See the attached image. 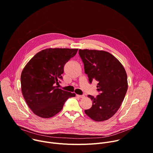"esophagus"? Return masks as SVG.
Listing matches in <instances>:
<instances>
[{
	"label": "esophagus",
	"instance_id": "obj_1",
	"mask_svg": "<svg viewBox=\"0 0 153 153\" xmlns=\"http://www.w3.org/2000/svg\"><path fill=\"white\" fill-rule=\"evenodd\" d=\"M77 96L79 98H84L85 97L84 95H77Z\"/></svg>",
	"mask_w": 153,
	"mask_h": 153
}]
</instances>
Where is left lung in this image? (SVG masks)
Instances as JSON below:
<instances>
[{"label":"left lung","mask_w":153,"mask_h":153,"mask_svg":"<svg viewBox=\"0 0 153 153\" xmlns=\"http://www.w3.org/2000/svg\"><path fill=\"white\" fill-rule=\"evenodd\" d=\"M85 73L91 83L98 81L96 97L88 95L92 106L85 114L93 120L102 122L113 117L119 109L128 90L127 75L122 63L110 53L96 50H79Z\"/></svg>","instance_id":"left-lung-1"}]
</instances>
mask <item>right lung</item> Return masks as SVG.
<instances>
[{"instance_id":"obj_1","label":"right lung","mask_w":153,"mask_h":153,"mask_svg":"<svg viewBox=\"0 0 153 153\" xmlns=\"http://www.w3.org/2000/svg\"><path fill=\"white\" fill-rule=\"evenodd\" d=\"M78 49L47 48L37 53L25 65L20 77L23 96L31 110L43 118L59 113L74 93L58 88L64 66Z\"/></svg>"}]
</instances>
